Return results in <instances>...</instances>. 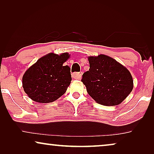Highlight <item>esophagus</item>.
Wrapping results in <instances>:
<instances>
[{"instance_id": "esophagus-1", "label": "esophagus", "mask_w": 154, "mask_h": 154, "mask_svg": "<svg viewBox=\"0 0 154 154\" xmlns=\"http://www.w3.org/2000/svg\"><path fill=\"white\" fill-rule=\"evenodd\" d=\"M82 75H83V72H82V71H80L79 73H73L72 74V76L74 79L80 80L81 79Z\"/></svg>"}]
</instances>
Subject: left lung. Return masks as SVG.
Wrapping results in <instances>:
<instances>
[{"label": "left lung", "mask_w": 154, "mask_h": 154, "mask_svg": "<svg viewBox=\"0 0 154 154\" xmlns=\"http://www.w3.org/2000/svg\"><path fill=\"white\" fill-rule=\"evenodd\" d=\"M88 61L90 69L83 73L81 81L89 95L104 106L121 104L133 88L130 71L114 59L104 54L89 57Z\"/></svg>", "instance_id": "8db88e82"}]
</instances>
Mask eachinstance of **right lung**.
I'll list each match as a JSON object with an SVG mask.
<instances>
[{
	"instance_id": "add662e5",
	"label": "right lung",
	"mask_w": 154,
	"mask_h": 154,
	"mask_svg": "<svg viewBox=\"0 0 154 154\" xmlns=\"http://www.w3.org/2000/svg\"><path fill=\"white\" fill-rule=\"evenodd\" d=\"M64 52L49 53L27 69L22 77L24 92L36 102L49 103L66 92L71 81L70 67L64 63L69 58Z\"/></svg>"
}]
</instances>
